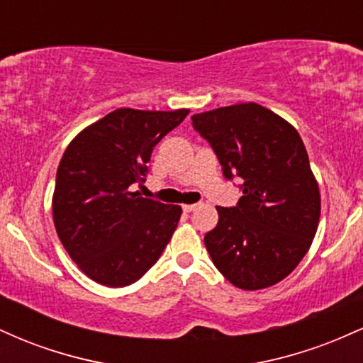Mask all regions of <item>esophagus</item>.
Returning a JSON list of instances; mask_svg holds the SVG:
<instances>
[{
  "label": "esophagus",
  "mask_w": 363,
  "mask_h": 363,
  "mask_svg": "<svg viewBox=\"0 0 363 363\" xmlns=\"http://www.w3.org/2000/svg\"><path fill=\"white\" fill-rule=\"evenodd\" d=\"M199 206H201V203H194V205H184V206H182V210H184L186 213H189V211L198 210Z\"/></svg>",
  "instance_id": "1"
}]
</instances>
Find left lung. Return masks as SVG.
<instances>
[{"label":"left lung","instance_id":"obj_1","mask_svg":"<svg viewBox=\"0 0 363 363\" xmlns=\"http://www.w3.org/2000/svg\"><path fill=\"white\" fill-rule=\"evenodd\" d=\"M191 119L223 176L242 179L237 206H216L218 223L205 235L211 261L237 289H268L297 268L319 225V186L301 135L254 102Z\"/></svg>","mask_w":363,"mask_h":363}]
</instances>
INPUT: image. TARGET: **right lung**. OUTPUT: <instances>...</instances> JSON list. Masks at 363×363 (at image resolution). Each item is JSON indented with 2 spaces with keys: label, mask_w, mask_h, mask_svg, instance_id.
I'll use <instances>...</instances> for the list:
<instances>
[{
  "label": "right lung",
  "mask_w": 363,
  "mask_h": 363,
  "mask_svg": "<svg viewBox=\"0 0 363 363\" xmlns=\"http://www.w3.org/2000/svg\"><path fill=\"white\" fill-rule=\"evenodd\" d=\"M187 109H116L74 136L62 153L52 220L66 252L106 286L138 281L158 261L181 218V206L141 198L155 145Z\"/></svg>",
  "instance_id": "add662e5"
}]
</instances>
